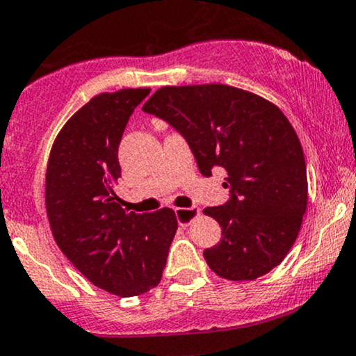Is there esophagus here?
Returning <instances> with one entry per match:
<instances>
[{
    "mask_svg": "<svg viewBox=\"0 0 356 356\" xmlns=\"http://www.w3.org/2000/svg\"><path fill=\"white\" fill-rule=\"evenodd\" d=\"M201 209L195 206L192 207H182V209H175V218H177V222L181 226H189V224L199 216Z\"/></svg>",
    "mask_w": 356,
    "mask_h": 356,
    "instance_id": "1",
    "label": "esophagus"
}]
</instances>
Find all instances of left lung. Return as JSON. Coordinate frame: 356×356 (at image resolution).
I'll list each match as a JSON object with an SVG mask.
<instances>
[{
    "label": "left lung",
    "instance_id": "left-lung-1",
    "mask_svg": "<svg viewBox=\"0 0 356 356\" xmlns=\"http://www.w3.org/2000/svg\"><path fill=\"white\" fill-rule=\"evenodd\" d=\"M142 110L186 138L202 175L212 167L227 172L229 201L204 209L222 227L219 244L204 251L212 271L246 281L276 268L295 244L308 202L303 149L284 113L220 83L162 87Z\"/></svg>",
    "mask_w": 356,
    "mask_h": 356
}]
</instances>
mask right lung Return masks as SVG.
Segmentation results:
<instances>
[{
	"label": "right lung",
	"instance_id": "add662e5",
	"mask_svg": "<svg viewBox=\"0 0 356 356\" xmlns=\"http://www.w3.org/2000/svg\"><path fill=\"white\" fill-rule=\"evenodd\" d=\"M149 93L124 88L93 97L60 130L47 167L44 204L61 252L90 283L124 298L161 283L177 231L172 209L127 212L113 192L118 144Z\"/></svg>",
	"mask_w": 356,
	"mask_h": 356
}]
</instances>
